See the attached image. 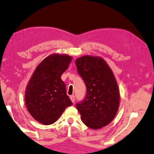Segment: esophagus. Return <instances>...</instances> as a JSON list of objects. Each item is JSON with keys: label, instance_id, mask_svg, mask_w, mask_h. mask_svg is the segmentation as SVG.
Instances as JSON below:
<instances>
[{"label": "esophagus", "instance_id": "esophagus-1", "mask_svg": "<svg viewBox=\"0 0 154 154\" xmlns=\"http://www.w3.org/2000/svg\"><path fill=\"white\" fill-rule=\"evenodd\" d=\"M70 99H71V101H72V103H74V101H75V96L74 95H71V96H70Z\"/></svg>", "mask_w": 154, "mask_h": 154}]
</instances>
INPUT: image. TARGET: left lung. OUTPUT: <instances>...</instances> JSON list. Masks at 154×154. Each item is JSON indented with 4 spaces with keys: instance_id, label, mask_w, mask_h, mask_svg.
<instances>
[{
    "instance_id": "1",
    "label": "left lung",
    "mask_w": 154,
    "mask_h": 154,
    "mask_svg": "<svg viewBox=\"0 0 154 154\" xmlns=\"http://www.w3.org/2000/svg\"><path fill=\"white\" fill-rule=\"evenodd\" d=\"M75 64L87 87L84 101L76 104L85 125L92 129L107 126L119 108L120 91L114 73L101 57L85 55Z\"/></svg>"
}]
</instances>
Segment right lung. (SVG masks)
<instances>
[{
  "mask_svg": "<svg viewBox=\"0 0 154 154\" xmlns=\"http://www.w3.org/2000/svg\"><path fill=\"white\" fill-rule=\"evenodd\" d=\"M72 57L54 53L38 65L27 85L25 102L34 119L45 125L55 122L67 107L73 105L61 76Z\"/></svg>",
  "mask_w": 154,
  "mask_h": 154,
  "instance_id": "1",
  "label": "right lung"
}]
</instances>
